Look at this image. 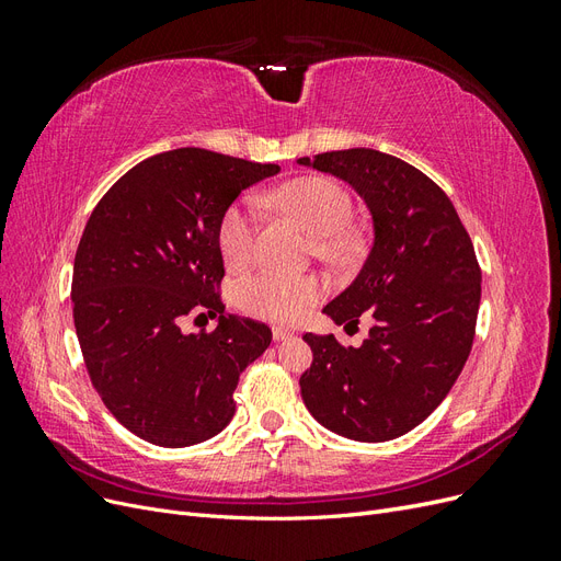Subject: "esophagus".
<instances>
[{"instance_id":"esophagus-1","label":"esophagus","mask_w":561,"mask_h":561,"mask_svg":"<svg viewBox=\"0 0 561 561\" xmlns=\"http://www.w3.org/2000/svg\"><path fill=\"white\" fill-rule=\"evenodd\" d=\"M274 339H276V342H287V339H295V330L274 328Z\"/></svg>"}]
</instances>
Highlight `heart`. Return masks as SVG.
<instances>
[{"mask_svg":"<svg viewBox=\"0 0 561 561\" xmlns=\"http://www.w3.org/2000/svg\"><path fill=\"white\" fill-rule=\"evenodd\" d=\"M264 201L268 206L295 215L316 239H320L322 252L334 254L344 250V231L351 225L353 203L342 184L328 178H299L266 194ZM257 227L260 215L252 203L239 201L225 210L217 227V245L229 268H245L254 260ZM320 295L322 285L316 278L287 276L278 271H262L239 285V301L248 313L280 322L301 318Z\"/></svg>","mask_w":561,"mask_h":561,"instance_id":"1","label":"heart"}]
</instances>
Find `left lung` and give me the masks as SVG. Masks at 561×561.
I'll list each match as a JSON object with an SVG mask.
<instances>
[{
	"label": "left lung",
	"instance_id": "left-lung-1",
	"mask_svg": "<svg viewBox=\"0 0 561 561\" xmlns=\"http://www.w3.org/2000/svg\"><path fill=\"white\" fill-rule=\"evenodd\" d=\"M297 163L351 184L375 233L358 276L322 309L334 325L371 316L369 334L358 348L304 334V404L342 437L396 439L437 410L470 355L482 297L472 241L449 196L398 157L355 147Z\"/></svg>",
	"mask_w": 561,
	"mask_h": 561
}]
</instances>
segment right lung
Here are the masks:
<instances>
[{
    "label": "right lung",
    "mask_w": 561,
    "mask_h": 561,
    "mask_svg": "<svg viewBox=\"0 0 561 561\" xmlns=\"http://www.w3.org/2000/svg\"><path fill=\"white\" fill-rule=\"evenodd\" d=\"M280 173L182 147L133 165L100 198L75 257V330L112 416L159 447H192L233 419L243 369L271 344L264 322L225 313L217 227L248 186ZM184 314L218 318L182 333Z\"/></svg>",
    "instance_id": "add662e5"
}]
</instances>
